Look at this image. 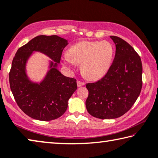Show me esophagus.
I'll list each match as a JSON object with an SVG mask.
<instances>
[{
    "label": "esophagus",
    "mask_w": 158,
    "mask_h": 158,
    "mask_svg": "<svg viewBox=\"0 0 158 158\" xmlns=\"http://www.w3.org/2000/svg\"><path fill=\"white\" fill-rule=\"evenodd\" d=\"M77 86H78V87H81L82 86H84V85L85 84L84 82L79 81V80H78V81H77Z\"/></svg>",
    "instance_id": "obj_1"
}]
</instances>
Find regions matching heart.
<instances>
[{
  "mask_svg": "<svg viewBox=\"0 0 158 158\" xmlns=\"http://www.w3.org/2000/svg\"><path fill=\"white\" fill-rule=\"evenodd\" d=\"M114 54V47L110 42L83 41L70 47L62 60L67 65L81 64V72L85 77L97 79L108 71Z\"/></svg>",
  "mask_w": 158,
  "mask_h": 158,
  "instance_id": "1",
  "label": "heart"
}]
</instances>
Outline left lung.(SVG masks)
Wrapping results in <instances>:
<instances>
[{"mask_svg":"<svg viewBox=\"0 0 158 158\" xmlns=\"http://www.w3.org/2000/svg\"><path fill=\"white\" fill-rule=\"evenodd\" d=\"M116 51L113 62L106 75L94 83L86 84L89 113L99 119H114L128 112L142 88L141 57L131 45L111 36Z\"/></svg>","mask_w":158,"mask_h":158,"instance_id":"obj_1","label":"left lung"}]
</instances>
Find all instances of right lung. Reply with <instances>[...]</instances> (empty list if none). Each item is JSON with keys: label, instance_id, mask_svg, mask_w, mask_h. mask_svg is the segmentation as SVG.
<instances>
[{"label": "right lung", "instance_id": "obj_1", "mask_svg": "<svg viewBox=\"0 0 158 158\" xmlns=\"http://www.w3.org/2000/svg\"><path fill=\"white\" fill-rule=\"evenodd\" d=\"M67 41L58 36H39L17 50L9 73L10 86L17 106L31 118L50 121L63 114L67 101L77 89V80L62 75L56 68ZM32 51H40L56 63L40 85L31 83L25 73V64Z\"/></svg>", "mask_w": 158, "mask_h": 158}]
</instances>
